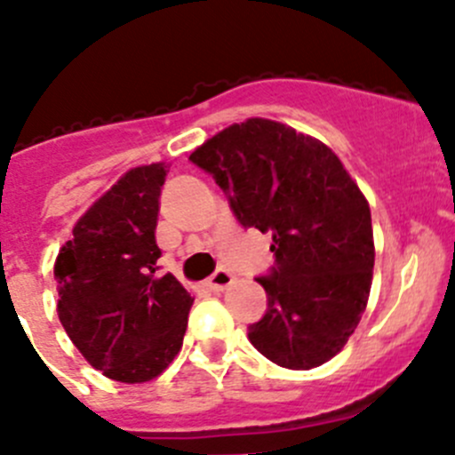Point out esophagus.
<instances>
[{"mask_svg":"<svg viewBox=\"0 0 455 455\" xmlns=\"http://www.w3.org/2000/svg\"><path fill=\"white\" fill-rule=\"evenodd\" d=\"M232 283H234V276L228 272V269H217V272H214L212 276L205 281V287L212 291H223V290H228Z\"/></svg>","mask_w":455,"mask_h":455,"instance_id":"esophagus-1","label":"esophagus"}]
</instances>
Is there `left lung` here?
Instances as JSON below:
<instances>
[{"label":"left lung","instance_id":"8db88e82","mask_svg":"<svg viewBox=\"0 0 455 455\" xmlns=\"http://www.w3.org/2000/svg\"><path fill=\"white\" fill-rule=\"evenodd\" d=\"M190 159L228 192L241 226L272 232L276 267L256 278L267 312L250 325V343L287 370L331 361L361 323L374 276L358 183L330 146L260 116L217 132Z\"/></svg>","mask_w":455,"mask_h":455}]
</instances>
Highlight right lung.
Returning a JSON list of instances; mask_svg holds the SVG:
<instances>
[{"instance_id": "1", "label": "right lung", "mask_w": 455, "mask_h": 455, "mask_svg": "<svg viewBox=\"0 0 455 455\" xmlns=\"http://www.w3.org/2000/svg\"><path fill=\"white\" fill-rule=\"evenodd\" d=\"M165 174V164L130 168L81 214L55 260L66 334L94 370L128 385L164 374L195 303L172 274L156 276Z\"/></svg>"}]
</instances>
